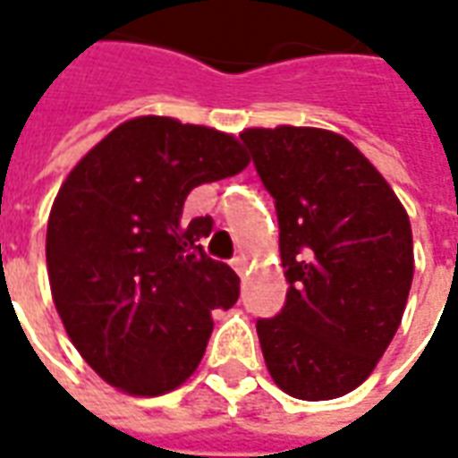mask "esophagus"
Returning <instances> with one entry per match:
<instances>
[{"mask_svg":"<svg viewBox=\"0 0 458 458\" xmlns=\"http://www.w3.org/2000/svg\"><path fill=\"white\" fill-rule=\"evenodd\" d=\"M233 269L238 272L240 277H245V275H248V259H245V258H235V259H233Z\"/></svg>","mask_w":458,"mask_h":458,"instance_id":"1","label":"esophagus"}]
</instances>
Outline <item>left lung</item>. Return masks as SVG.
<instances>
[{
    "instance_id": "8db88e82",
    "label": "left lung",
    "mask_w": 458,
    "mask_h": 458,
    "mask_svg": "<svg viewBox=\"0 0 458 458\" xmlns=\"http://www.w3.org/2000/svg\"><path fill=\"white\" fill-rule=\"evenodd\" d=\"M240 140L275 199L287 301L259 318L265 363L297 400L344 397L383 358L412 287L407 210L344 134L250 127Z\"/></svg>"
}]
</instances>
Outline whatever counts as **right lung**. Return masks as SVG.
<instances>
[{
    "label": "right lung",
    "mask_w": 458,
    "mask_h": 458,
    "mask_svg": "<svg viewBox=\"0 0 458 458\" xmlns=\"http://www.w3.org/2000/svg\"><path fill=\"white\" fill-rule=\"evenodd\" d=\"M248 164L235 134L141 114L61 183L46 230L51 297L78 353L120 393L157 397L186 383L210 311L238 301V275L200 248L213 220L181 216L196 186Z\"/></svg>",
    "instance_id": "1"
}]
</instances>
